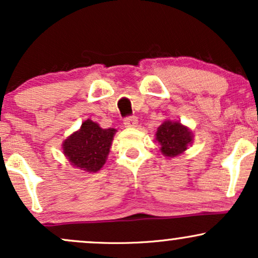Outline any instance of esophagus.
Returning <instances> with one entry per match:
<instances>
[{"mask_svg":"<svg viewBox=\"0 0 258 258\" xmlns=\"http://www.w3.org/2000/svg\"><path fill=\"white\" fill-rule=\"evenodd\" d=\"M137 117L136 116H127L125 120H123V123H125L126 127H137Z\"/></svg>","mask_w":258,"mask_h":258,"instance_id":"34e87169","label":"esophagus"}]
</instances>
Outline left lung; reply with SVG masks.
<instances>
[{"label":"left lung","instance_id":"1","mask_svg":"<svg viewBox=\"0 0 258 258\" xmlns=\"http://www.w3.org/2000/svg\"><path fill=\"white\" fill-rule=\"evenodd\" d=\"M155 136L160 144V150L167 158L184 153L193 142V133L178 121L167 120L162 122L158 127Z\"/></svg>","mask_w":258,"mask_h":258}]
</instances>
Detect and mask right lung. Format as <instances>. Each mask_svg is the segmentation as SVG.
Masks as SVG:
<instances>
[{
	"instance_id": "obj_1",
	"label": "right lung",
	"mask_w": 258,
	"mask_h": 258,
	"mask_svg": "<svg viewBox=\"0 0 258 258\" xmlns=\"http://www.w3.org/2000/svg\"><path fill=\"white\" fill-rule=\"evenodd\" d=\"M115 132V128L104 130L97 122L86 120L79 131L63 142L64 155L80 170L97 172L105 164Z\"/></svg>"
}]
</instances>
